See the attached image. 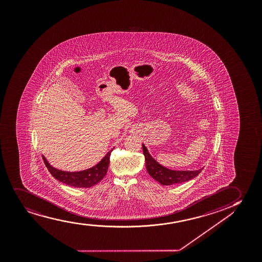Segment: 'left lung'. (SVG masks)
<instances>
[{"label":"left lung","mask_w":262,"mask_h":262,"mask_svg":"<svg viewBox=\"0 0 262 262\" xmlns=\"http://www.w3.org/2000/svg\"><path fill=\"white\" fill-rule=\"evenodd\" d=\"M143 154L145 155V167L148 174L156 181L162 185H172V184H181L189 181L197 177L203 168L199 170H172L165 168L152 158L148 152V150L142 144Z\"/></svg>","instance_id":"1"}]
</instances>
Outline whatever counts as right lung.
I'll return each mask as SVG.
<instances>
[{"instance_id":"obj_1","label":"right lung","mask_w":262,"mask_h":262,"mask_svg":"<svg viewBox=\"0 0 262 262\" xmlns=\"http://www.w3.org/2000/svg\"><path fill=\"white\" fill-rule=\"evenodd\" d=\"M111 151L107 152L98 164L94 166L93 168H88L83 171L68 172L60 170L52 167L43 155L42 159L46 167L48 168L49 171L55 179L73 187L89 188L101 181L105 177V174H107Z\"/></svg>"}]
</instances>
